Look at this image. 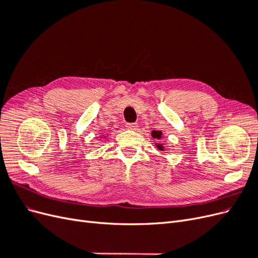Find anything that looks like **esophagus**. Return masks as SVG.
I'll return each mask as SVG.
<instances>
[{
    "label": "esophagus",
    "mask_w": 258,
    "mask_h": 258,
    "mask_svg": "<svg viewBox=\"0 0 258 258\" xmlns=\"http://www.w3.org/2000/svg\"><path fill=\"white\" fill-rule=\"evenodd\" d=\"M126 127L129 129V130H136L138 128V123L137 122H128L126 124Z\"/></svg>",
    "instance_id": "esophagus-1"
}]
</instances>
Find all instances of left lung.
<instances>
[{
    "label": "left lung",
    "instance_id": "8db88e82",
    "mask_svg": "<svg viewBox=\"0 0 258 258\" xmlns=\"http://www.w3.org/2000/svg\"><path fill=\"white\" fill-rule=\"evenodd\" d=\"M152 136H153L154 138L160 139V138H161V132H160V131H155V130H154V131L152 132ZM157 147L159 148L160 151H162V150H163V146H162V144H158V145H157Z\"/></svg>",
    "mask_w": 258,
    "mask_h": 258
}]
</instances>
